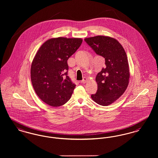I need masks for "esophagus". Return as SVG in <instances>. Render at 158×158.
I'll use <instances>...</instances> for the list:
<instances>
[{
    "instance_id": "1",
    "label": "esophagus",
    "mask_w": 158,
    "mask_h": 158,
    "mask_svg": "<svg viewBox=\"0 0 158 158\" xmlns=\"http://www.w3.org/2000/svg\"><path fill=\"white\" fill-rule=\"evenodd\" d=\"M87 80H87V78L86 77H84V78H83V80L81 81V83H84H84H87Z\"/></svg>"
}]
</instances>
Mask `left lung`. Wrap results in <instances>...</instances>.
<instances>
[{
  "mask_svg": "<svg viewBox=\"0 0 158 158\" xmlns=\"http://www.w3.org/2000/svg\"><path fill=\"white\" fill-rule=\"evenodd\" d=\"M96 54L105 59V67L98 74V90L91 99L108 106L119 99L127 89L130 78L129 65L124 49L114 38L97 35L84 39Z\"/></svg>",
  "mask_w": 158,
  "mask_h": 158,
  "instance_id": "1",
  "label": "left lung"
}]
</instances>
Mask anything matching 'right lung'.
<instances>
[{
  "mask_svg": "<svg viewBox=\"0 0 158 158\" xmlns=\"http://www.w3.org/2000/svg\"><path fill=\"white\" fill-rule=\"evenodd\" d=\"M82 42L80 38H52L36 53L31 66V80L35 93L45 103L58 107L70 99L75 84L67 75V60Z\"/></svg>",
  "mask_w": 158,
  "mask_h": 158,
  "instance_id": "1",
  "label": "right lung"
}]
</instances>
